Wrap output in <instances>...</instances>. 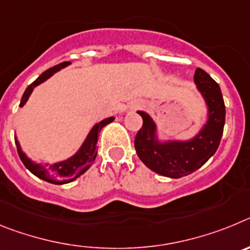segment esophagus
<instances>
[{
  "label": "esophagus",
  "instance_id": "34e87169",
  "mask_svg": "<svg viewBox=\"0 0 250 250\" xmlns=\"http://www.w3.org/2000/svg\"><path fill=\"white\" fill-rule=\"evenodd\" d=\"M139 106H140V104H139V103H136V104H135V105H134V107H135V109H138Z\"/></svg>",
  "mask_w": 250,
  "mask_h": 250
}]
</instances>
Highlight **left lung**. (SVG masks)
Masks as SVG:
<instances>
[{"mask_svg":"<svg viewBox=\"0 0 250 250\" xmlns=\"http://www.w3.org/2000/svg\"><path fill=\"white\" fill-rule=\"evenodd\" d=\"M194 83L208 107L207 123L190 140L160 141L156 124L145 111L143 127L135 136V150L140 160L152 171L179 179L194 173L215 154L220 144L225 124V105L219 85L204 70L196 68Z\"/></svg>","mask_w":250,"mask_h":250,"instance_id":"1","label":"left lung"}]
</instances>
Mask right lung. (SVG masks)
<instances>
[{
	"instance_id": "1",
	"label": "right lung",
	"mask_w": 250,
	"mask_h": 250,
	"mask_svg": "<svg viewBox=\"0 0 250 250\" xmlns=\"http://www.w3.org/2000/svg\"><path fill=\"white\" fill-rule=\"evenodd\" d=\"M67 65H70V62H62L59 63V65L54 66V67L48 68L45 72L40 75L34 83L28 85L27 89L25 90L23 95H22L21 103H20V107L25 105L27 103L30 95L32 94L34 89L36 86H39L40 83H45L47 79H50L54 74H56L57 71H60L61 68L66 67ZM115 118H107L104 119L100 123L95 124L92 129L90 130L89 135L86 136L85 141L83 143L81 147L75 152L71 158L66 159V160L60 161V163H55V164H36L34 161L31 160L30 158L26 156V154L22 151L21 146H20L17 138H15V143H16L17 146V152H19L20 159L22 160L23 165L30 170L31 173L36 175L37 178L42 179L45 182L52 183V184H67V183L72 182L76 178H79L80 175H83L86 170L89 169L90 167L94 163L95 158H96V154H98V135L100 134L101 129H103L105 125L110 124L111 121H114Z\"/></svg>"
}]
</instances>
